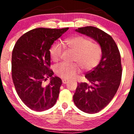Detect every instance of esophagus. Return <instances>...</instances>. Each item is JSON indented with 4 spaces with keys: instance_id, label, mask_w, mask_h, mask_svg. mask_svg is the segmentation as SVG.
<instances>
[{
    "instance_id": "esophagus-1",
    "label": "esophagus",
    "mask_w": 134,
    "mask_h": 134,
    "mask_svg": "<svg viewBox=\"0 0 134 134\" xmlns=\"http://www.w3.org/2000/svg\"><path fill=\"white\" fill-rule=\"evenodd\" d=\"M67 82H68V81H67V79H62V83L63 84H66Z\"/></svg>"
}]
</instances>
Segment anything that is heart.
Segmentation results:
<instances>
[{
    "label": "heart",
    "instance_id": "b5f03b06",
    "mask_svg": "<svg viewBox=\"0 0 134 134\" xmlns=\"http://www.w3.org/2000/svg\"><path fill=\"white\" fill-rule=\"evenodd\" d=\"M65 44L75 53L74 61L77 62L81 68L86 70H90L95 68L101 60V51L99 44L92 41L88 38L81 36H77L69 38ZM62 52V47L56 43L50 50V57L54 62L58 61ZM79 65L77 63L62 62L57 64L55 67L56 74L64 79H71L79 71Z\"/></svg>",
    "mask_w": 134,
    "mask_h": 134
}]
</instances>
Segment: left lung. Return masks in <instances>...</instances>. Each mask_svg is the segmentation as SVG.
<instances>
[{"instance_id":"8db88e82","label":"left lung","mask_w":134,"mask_h":134,"mask_svg":"<svg viewBox=\"0 0 134 134\" xmlns=\"http://www.w3.org/2000/svg\"><path fill=\"white\" fill-rule=\"evenodd\" d=\"M76 31L94 40L102 51L99 64L86 74L88 82L78 83L73 96L79 110L93 114L107 107L117 91L122 74L121 57L116 43L103 31L86 26L79 27Z\"/></svg>"}]
</instances>
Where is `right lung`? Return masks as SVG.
Wrapping results in <instances>:
<instances>
[{
    "label": "right lung",
    "mask_w": 134,
    "mask_h": 134,
    "mask_svg": "<svg viewBox=\"0 0 134 134\" xmlns=\"http://www.w3.org/2000/svg\"><path fill=\"white\" fill-rule=\"evenodd\" d=\"M69 27L50 29L39 27L29 31L15 44L12 53V77L20 99L27 107L36 111L54 106L62 84L53 76L50 69V49ZM51 77L47 86L43 80Z\"/></svg>",
    "instance_id": "add662e5"
}]
</instances>
